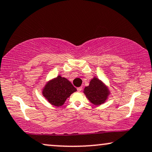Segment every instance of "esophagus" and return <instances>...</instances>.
Wrapping results in <instances>:
<instances>
[{
	"label": "esophagus",
	"instance_id": "obj_1",
	"mask_svg": "<svg viewBox=\"0 0 152 152\" xmlns=\"http://www.w3.org/2000/svg\"><path fill=\"white\" fill-rule=\"evenodd\" d=\"M77 91H79V92H80V91H82V87L81 86V87H78L77 88Z\"/></svg>",
	"mask_w": 152,
	"mask_h": 152
}]
</instances>
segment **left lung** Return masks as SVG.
I'll return each instance as SVG.
<instances>
[{"label": "left lung", "mask_w": 152, "mask_h": 152, "mask_svg": "<svg viewBox=\"0 0 152 152\" xmlns=\"http://www.w3.org/2000/svg\"><path fill=\"white\" fill-rule=\"evenodd\" d=\"M84 93L91 102L95 105L104 102L109 93L107 86L96 77L91 80L88 86L85 87Z\"/></svg>", "instance_id": "8db88e82"}]
</instances>
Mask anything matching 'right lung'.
Listing matches in <instances>:
<instances>
[{
	"label": "right lung",
	"mask_w": 152,
	"mask_h": 152,
	"mask_svg": "<svg viewBox=\"0 0 152 152\" xmlns=\"http://www.w3.org/2000/svg\"><path fill=\"white\" fill-rule=\"evenodd\" d=\"M76 91L67 79L58 76L46 84L43 90V95L52 104L60 107Z\"/></svg>",
	"instance_id": "1"
}]
</instances>
